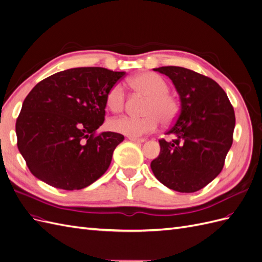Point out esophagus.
<instances>
[{
    "label": "esophagus",
    "mask_w": 262,
    "mask_h": 262,
    "mask_svg": "<svg viewBox=\"0 0 262 262\" xmlns=\"http://www.w3.org/2000/svg\"><path fill=\"white\" fill-rule=\"evenodd\" d=\"M129 140L132 142H136V143H143V142H145V139H139V138H129Z\"/></svg>",
    "instance_id": "obj_1"
}]
</instances>
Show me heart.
I'll use <instances>...</instances> for the list:
<instances>
[{
  "label": "heart",
  "mask_w": 262,
  "mask_h": 262,
  "mask_svg": "<svg viewBox=\"0 0 262 262\" xmlns=\"http://www.w3.org/2000/svg\"><path fill=\"white\" fill-rule=\"evenodd\" d=\"M130 89L147 97L142 114L143 116H122L110 120L109 128L112 131L123 134L129 138H139L154 131L160 120L168 124L175 120L179 113L178 100L170 95L168 83L153 72H143L126 80ZM106 104L114 113H119L125 105V93L120 83L110 87L106 94Z\"/></svg>",
  "instance_id": "1"
}]
</instances>
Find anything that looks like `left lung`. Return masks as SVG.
Here are the masks:
<instances>
[{
  "label": "left lung",
  "mask_w": 262,
  "mask_h": 262,
  "mask_svg": "<svg viewBox=\"0 0 262 262\" xmlns=\"http://www.w3.org/2000/svg\"><path fill=\"white\" fill-rule=\"evenodd\" d=\"M168 76L179 95L180 113L171 140H160L161 152L150 163L154 176L178 192H195L223 169L233 143L234 108L212 78L180 67L153 69Z\"/></svg>",
  "instance_id": "1"
}]
</instances>
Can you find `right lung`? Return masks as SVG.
Here are the masks:
<instances>
[{"instance_id":"right-lung-1","label":"right lung","mask_w":262,"mask_h":262,"mask_svg":"<svg viewBox=\"0 0 262 262\" xmlns=\"http://www.w3.org/2000/svg\"><path fill=\"white\" fill-rule=\"evenodd\" d=\"M125 72L74 68L39 82L16 120L19 153L33 175L64 190H80L104 175L122 134L95 132L105 120L106 94Z\"/></svg>"}]
</instances>
